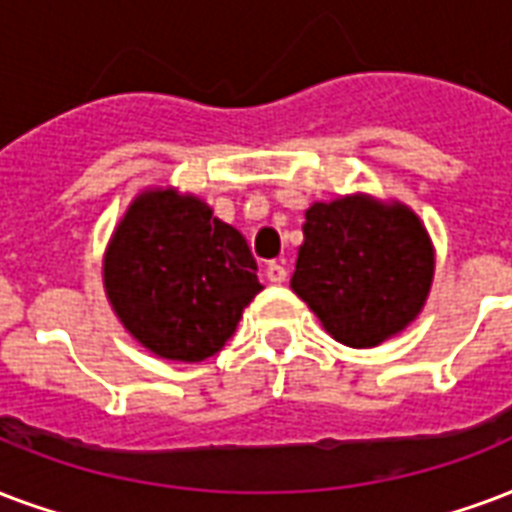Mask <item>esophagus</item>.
<instances>
[{
  "label": "esophagus",
  "mask_w": 512,
  "mask_h": 512,
  "mask_svg": "<svg viewBox=\"0 0 512 512\" xmlns=\"http://www.w3.org/2000/svg\"><path fill=\"white\" fill-rule=\"evenodd\" d=\"M265 276H268V282L282 284L284 279H287V268H284L282 263H268V268H265Z\"/></svg>",
  "instance_id": "34e87169"
}]
</instances>
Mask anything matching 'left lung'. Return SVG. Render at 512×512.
Here are the masks:
<instances>
[{
	"label": "left lung",
	"instance_id": "left-lung-1",
	"mask_svg": "<svg viewBox=\"0 0 512 512\" xmlns=\"http://www.w3.org/2000/svg\"><path fill=\"white\" fill-rule=\"evenodd\" d=\"M435 279V247L411 206L368 193L314 201L292 292L335 341L373 349L419 317Z\"/></svg>",
	"mask_w": 512,
	"mask_h": 512
}]
</instances>
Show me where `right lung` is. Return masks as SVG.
<instances>
[{
	"label": "right lung",
	"instance_id": "1",
	"mask_svg": "<svg viewBox=\"0 0 512 512\" xmlns=\"http://www.w3.org/2000/svg\"><path fill=\"white\" fill-rule=\"evenodd\" d=\"M115 317L161 360L201 362L236 333L263 284L239 230L177 187H147L128 204L101 260Z\"/></svg>",
	"mask_w": 512,
	"mask_h": 512
}]
</instances>
